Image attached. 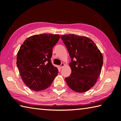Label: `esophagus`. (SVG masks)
<instances>
[{
	"label": "esophagus",
	"instance_id": "34e87169",
	"mask_svg": "<svg viewBox=\"0 0 121 121\" xmlns=\"http://www.w3.org/2000/svg\"><path fill=\"white\" fill-rule=\"evenodd\" d=\"M65 65V63H61L60 65H59V67H60V68L61 69V68H62L63 67V66L64 65Z\"/></svg>",
	"mask_w": 121,
	"mask_h": 121
}]
</instances>
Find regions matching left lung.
Here are the masks:
<instances>
[{
	"instance_id": "obj_1",
	"label": "left lung",
	"mask_w": 121,
	"mask_h": 121,
	"mask_svg": "<svg viewBox=\"0 0 121 121\" xmlns=\"http://www.w3.org/2000/svg\"><path fill=\"white\" fill-rule=\"evenodd\" d=\"M71 58L72 73L65 78L68 85L78 92L93 87L101 73L103 56L93 41L83 36H61Z\"/></svg>"
}]
</instances>
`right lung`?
<instances>
[{"instance_id": "add662e5", "label": "right lung", "mask_w": 121, "mask_h": 121, "mask_svg": "<svg viewBox=\"0 0 121 121\" xmlns=\"http://www.w3.org/2000/svg\"><path fill=\"white\" fill-rule=\"evenodd\" d=\"M60 35L44 34L30 36L20 47L17 65L26 85L35 91H43L50 86L58 73L51 63L52 48Z\"/></svg>"}]
</instances>
